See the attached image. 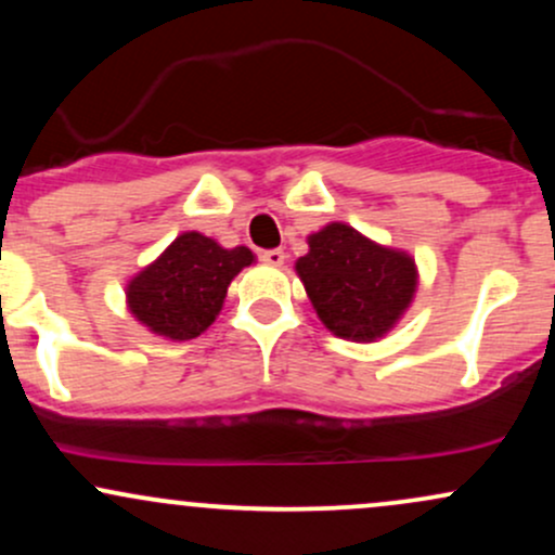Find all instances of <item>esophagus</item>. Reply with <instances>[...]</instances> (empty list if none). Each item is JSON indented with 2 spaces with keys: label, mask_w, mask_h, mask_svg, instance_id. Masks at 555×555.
Segmentation results:
<instances>
[{
  "label": "esophagus",
  "mask_w": 555,
  "mask_h": 555,
  "mask_svg": "<svg viewBox=\"0 0 555 555\" xmlns=\"http://www.w3.org/2000/svg\"><path fill=\"white\" fill-rule=\"evenodd\" d=\"M260 260H263V263H269V266H282L286 256H284L282 247H273V250H260Z\"/></svg>",
  "instance_id": "obj_1"
}]
</instances>
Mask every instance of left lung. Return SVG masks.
Listing matches in <instances>:
<instances>
[{
  "label": "left lung",
  "mask_w": 555,
  "mask_h": 555,
  "mask_svg": "<svg viewBox=\"0 0 555 555\" xmlns=\"http://www.w3.org/2000/svg\"><path fill=\"white\" fill-rule=\"evenodd\" d=\"M310 302L341 339L384 336L412 302L415 260L388 250L347 224H328L310 237V253L297 260Z\"/></svg>",
  "instance_id": "1"
}]
</instances>
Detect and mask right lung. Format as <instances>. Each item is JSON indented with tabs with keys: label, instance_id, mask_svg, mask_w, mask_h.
Returning a JSON list of instances; mask_svg holds the SVG:
<instances>
[{
	"label": "right lung",
	"instance_id": "1",
	"mask_svg": "<svg viewBox=\"0 0 555 555\" xmlns=\"http://www.w3.org/2000/svg\"><path fill=\"white\" fill-rule=\"evenodd\" d=\"M253 263L247 247L224 250L211 237L184 232L164 256L127 286V302L138 321L169 339H195L214 323L227 286Z\"/></svg>",
	"mask_w": 555,
	"mask_h": 555
}]
</instances>
